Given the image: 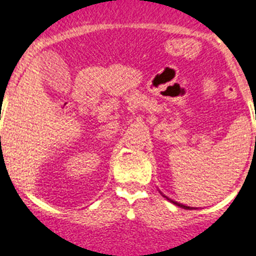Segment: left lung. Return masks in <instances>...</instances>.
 <instances>
[{
    "instance_id": "obj_1",
    "label": "left lung",
    "mask_w": 256,
    "mask_h": 256,
    "mask_svg": "<svg viewBox=\"0 0 256 256\" xmlns=\"http://www.w3.org/2000/svg\"><path fill=\"white\" fill-rule=\"evenodd\" d=\"M168 200H170V198H168ZM171 201H172V200H171ZM172 202H174V204H176V205H178V206H180V208H184V209H192V208H190V206H186V205H182V204L175 202V201H172Z\"/></svg>"
}]
</instances>
